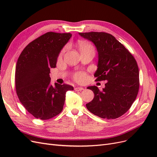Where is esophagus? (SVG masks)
Masks as SVG:
<instances>
[{
  "label": "esophagus",
  "mask_w": 157,
  "mask_h": 157,
  "mask_svg": "<svg viewBox=\"0 0 157 157\" xmlns=\"http://www.w3.org/2000/svg\"><path fill=\"white\" fill-rule=\"evenodd\" d=\"M84 88L82 87H76L75 88V91H82V90H83Z\"/></svg>",
  "instance_id": "34e87169"
}]
</instances>
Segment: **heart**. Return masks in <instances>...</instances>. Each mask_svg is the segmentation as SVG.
<instances>
[{"label": "heart", "instance_id": "obj_1", "mask_svg": "<svg viewBox=\"0 0 157 157\" xmlns=\"http://www.w3.org/2000/svg\"><path fill=\"white\" fill-rule=\"evenodd\" d=\"M78 48L80 52V54L84 53L87 52H95V48L92 44L88 43V42L80 41L78 43ZM65 51V48H64L60 53V56H62ZM74 78L76 81L78 82H84L86 78V75L84 72H78L75 73L74 75Z\"/></svg>", "mask_w": 157, "mask_h": 157}]
</instances>
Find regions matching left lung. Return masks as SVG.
<instances>
[{
	"mask_svg": "<svg viewBox=\"0 0 157 157\" xmlns=\"http://www.w3.org/2000/svg\"><path fill=\"white\" fill-rule=\"evenodd\" d=\"M92 41L98 52L96 81L107 80L100 91L89 86L94 98L86 104L89 111L102 118L114 119L124 115L131 107L138 94L139 69L136 60L115 36L105 32L79 33Z\"/></svg>",
	"mask_w": 157,
	"mask_h": 157,
	"instance_id": "left-lung-1",
	"label": "left lung"
}]
</instances>
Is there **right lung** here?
<instances>
[{"label": "right lung", "instance_id": "1", "mask_svg": "<svg viewBox=\"0 0 157 157\" xmlns=\"http://www.w3.org/2000/svg\"><path fill=\"white\" fill-rule=\"evenodd\" d=\"M72 36L48 32L31 42L17 61L15 85L17 97L36 118L48 120L62 111L69 84H50V68H55L61 50Z\"/></svg>", "mask_w": 157, "mask_h": 157}]
</instances>
